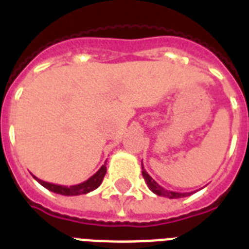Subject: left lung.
Listing matches in <instances>:
<instances>
[{
  "label": "left lung",
  "instance_id": "left-lung-1",
  "mask_svg": "<svg viewBox=\"0 0 249 249\" xmlns=\"http://www.w3.org/2000/svg\"><path fill=\"white\" fill-rule=\"evenodd\" d=\"M142 176H143L144 181L147 183L148 189L151 190L152 193L156 194V195H159V196H165L169 197V199H178V197H185L191 195L193 193H176V191H170V190L164 189L163 186H160L158 182L154 179V178L150 176V174L146 172V169L143 168V164H142Z\"/></svg>",
  "mask_w": 249,
  "mask_h": 249
}]
</instances>
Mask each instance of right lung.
Returning <instances> with one entry per match:
<instances>
[{"instance_id": "obj_1", "label": "right lung", "mask_w": 249, "mask_h": 249, "mask_svg": "<svg viewBox=\"0 0 249 249\" xmlns=\"http://www.w3.org/2000/svg\"><path fill=\"white\" fill-rule=\"evenodd\" d=\"M106 172H107V168L105 165H102L99 168L97 173L93 174L89 179H86V181L81 182L79 185H72V186H62V185H55V183H50V182H45L40 178L35 177L38 183L44 186L45 189L50 190L53 193L55 194H60V195H64V196H75V195H83V194H88L90 191H93V190L98 189L99 186H101L102 181H103V178L106 176Z\"/></svg>"}]
</instances>
